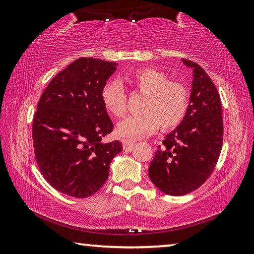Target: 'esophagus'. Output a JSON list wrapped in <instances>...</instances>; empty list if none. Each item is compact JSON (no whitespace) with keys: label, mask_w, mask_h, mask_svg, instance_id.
Masks as SVG:
<instances>
[{"label":"esophagus","mask_w":254,"mask_h":254,"mask_svg":"<svg viewBox=\"0 0 254 254\" xmlns=\"http://www.w3.org/2000/svg\"><path fill=\"white\" fill-rule=\"evenodd\" d=\"M122 143H123V147H124V148H131L132 145L135 143V140L124 139V140H122Z\"/></svg>","instance_id":"34e87169"}]
</instances>
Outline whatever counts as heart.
<instances>
[{"instance_id":"1","label":"heart","mask_w":254,"mask_h":254,"mask_svg":"<svg viewBox=\"0 0 254 254\" xmlns=\"http://www.w3.org/2000/svg\"><path fill=\"white\" fill-rule=\"evenodd\" d=\"M133 88L144 94L140 111L142 113L130 115L118 123L120 136L142 137L152 134L159 126L162 130H170L178 126L186 117L189 107V93L180 81L168 80V76L156 68H139L124 77ZM102 103L114 117H122L127 109V96L117 80H110L103 86Z\"/></svg>"}]
</instances>
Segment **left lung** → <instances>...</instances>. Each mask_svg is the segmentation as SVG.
<instances>
[{"label": "left lung", "instance_id": "left-lung-1", "mask_svg": "<svg viewBox=\"0 0 254 254\" xmlns=\"http://www.w3.org/2000/svg\"><path fill=\"white\" fill-rule=\"evenodd\" d=\"M182 62L192 72L188 111L165 136L149 167L152 184L170 196L186 195L200 187L212 175L223 144L220 94L199 65Z\"/></svg>", "mask_w": 254, "mask_h": 254}]
</instances>
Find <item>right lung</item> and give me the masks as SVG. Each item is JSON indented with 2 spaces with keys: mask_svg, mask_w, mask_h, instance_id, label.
<instances>
[{
  "mask_svg": "<svg viewBox=\"0 0 254 254\" xmlns=\"http://www.w3.org/2000/svg\"><path fill=\"white\" fill-rule=\"evenodd\" d=\"M118 63L79 58L56 75L33 118L34 156L44 178L63 194L85 198L103 187L120 141L104 143L113 123L101 92Z\"/></svg>",
  "mask_w": 254,
  "mask_h": 254,
  "instance_id": "add662e5",
  "label": "right lung"
}]
</instances>
